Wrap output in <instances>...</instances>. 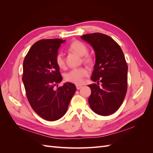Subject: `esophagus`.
Wrapping results in <instances>:
<instances>
[{
    "mask_svg": "<svg viewBox=\"0 0 153 153\" xmlns=\"http://www.w3.org/2000/svg\"><path fill=\"white\" fill-rule=\"evenodd\" d=\"M76 89L78 90V89H80L82 87V85H76Z\"/></svg>",
    "mask_w": 153,
    "mask_h": 153,
    "instance_id": "34e87169",
    "label": "esophagus"
}]
</instances>
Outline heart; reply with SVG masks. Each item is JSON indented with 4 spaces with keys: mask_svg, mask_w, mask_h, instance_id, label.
<instances>
[{
    "mask_svg": "<svg viewBox=\"0 0 153 153\" xmlns=\"http://www.w3.org/2000/svg\"><path fill=\"white\" fill-rule=\"evenodd\" d=\"M69 50L78 54L80 56H84L83 61L87 64H91L92 58L87 55L88 48L87 46L79 41H75L72 42L69 47ZM55 62L59 68L63 69L66 66L65 58L62 52H59L55 57ZM89 75V71L84 68H78L71 69L65 75V80L73 84H79L84 80V78Z\"/></svg>",
    "mask_w": 153,
    "mask_h": 153,
    "instance_id": "obj_1",
    "label": "heart"
}]
</instances>
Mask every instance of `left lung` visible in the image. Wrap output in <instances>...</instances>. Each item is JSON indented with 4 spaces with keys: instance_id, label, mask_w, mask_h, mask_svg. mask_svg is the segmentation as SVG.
<instances>
[{
    "instance_id": "left-lung-1",
    "label": "left lung",
    "mask_w": 153,
    "mask_h": 153,
    "mask_svg": "<svg viewBox=\"0 0 153 153\" xmlns=\"http://www.w3.org/2000/svg\"><path fill=\"white\" fill-rule=\"evenodd\" d=\"M81 39L91 45L96 56L91 79L97 84L88 85L91 90L88 100L90 107L100 115L112 114L121 106L127 91L128 66L123 50L112 38L103 34H87Z\"/></svg>"
}]
</instances>
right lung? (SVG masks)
<instances>
[{
  "label": "right lung",
  "instance_id": "add662e5",
  "mask_svg": "<svg viewBox=\"0 0 153 153\" xmlns=\"http://www.w3.org/2000/svg\"><path fill=\"white\" fill-rule=\"evenodd\" d=\"M65 41L60 39L37 41L23 64L22 81L27 98L34 112L49 121L64 116L76 89L70 82L54 89V86L62 80L55 57L60 46Z\"/></svg>",
  "mask_w": 153,
  "mask_h": 153
}]
</instances>
